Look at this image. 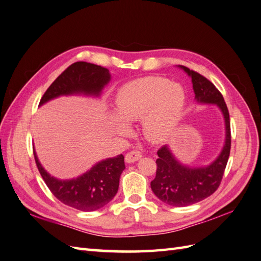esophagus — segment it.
<instances>
[{"label": "esophagus", "mask_w": 261, "mask_h": 261, "mask_svg": "<svg viewBox=\"0 0 261 261\" xmlns=\"http://www.w3.org/2000/svg\"><path fill=\"white\" fill-rule=\"evenodd\" d=\"M141 156H143V154H141V152L138 151V150H132V151L126 153L125 161L127 163H133V162L139 160Z\"/></svg>", "instance_id": "1"}]
</instances>
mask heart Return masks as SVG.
<instances>
[{
	"mask_svg": "<svg viewBox=\"0 0 261 261\" xmlns=\"http://www.w3.org/2000/svg\"><path fill=\"white\" fill-rule=\"evenodd\" d=\"M185 106V91L164 77H145L126 84L117 92L116 111L127 122L143 120L145 137L162 144L174 134ZM121 132L126 127L120 125Z\"/></svg>",
	"mask_w": 261,
	"mask_h": 261,
	"instance_id": "1",
	"label": "heart"
}]
</instances>
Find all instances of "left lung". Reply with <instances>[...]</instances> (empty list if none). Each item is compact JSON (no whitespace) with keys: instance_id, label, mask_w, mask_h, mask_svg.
Listing matches in <instances>:
<instances>
[{"instance_id":"8db88e82","label":"left lung","mask_w":261,"mask_h":261,"mask_svg":"<svg viewBox=\"0 0 261 261\" xmlns=\"http://www.w3.org/2000/svg\"><path fill=\"white\" fill-rule=\"evenodd\" d=\"M192 77L195 99L200 103L217 105L225 121V144L220 155L208 167L189 168L180 164L169 150H158L155 177L151 189L161 201L173 207H186L199 202L215 193L222 180L231 150L230 114L221 92L210 81L186 66H179Z\"/></svg>"}]
</instances>
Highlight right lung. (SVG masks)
Segmentation results:
<instances>
[{"instance_id":"obj_1","label":"right lung","mask_w":261,"mask_h":261,"mask_svg":"<svg viewBox=\"0 0 261 261\" xmlns=\"http://www.w3.org/2000/svg\"><path fill=\"white\" fill-rule=\"evenodd\" d=\"M110 77L111 75L106 67L87 62H76L51 84L39 105L62 94L85 93L98 96L109 83ZM34 155L37 168L51 193L66 206L86 212L105 207L114 198L120 176L125 169L124 155L120 154L97 163L80 177L60 180L45 172L35 151Z\"/></svg>"}]
</instances>
